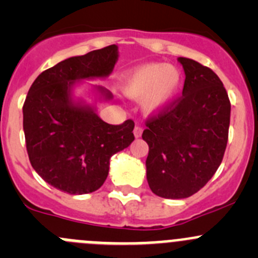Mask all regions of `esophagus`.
Returning a JSON list of instances; mask_svg holds the SVG:
<instances>
[{"label": "esophagus", "instance_id": "obj_1", "mask_svg": "<svg viewBox=\"0 0 258 258\" xmlns=\"http://www.w3.org/2000/svg\"><path fill=\"white\" fill-rule=\"evenodd\" d=\"M142 131H144V128H142L141 126H139V124H137V126L135 127V130H134L135 137H136V139H139V137L142 135Z\"/></svg>", "mask_w": 258, "mask_h": 258}]
</instances>
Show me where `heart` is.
<instances>
[{
    "mask_svg": "<svg viewBox=\"0 0 258 258\" xmlns=\"http://www.w3.org/2000/svg\"><path fill=\"white\" fill-rule=\"evenodd\" d=\"M182 85L181 71L173 64L147 63L127 72L121 90L128 97L139 100L146 112L162 110L177 96Z\"/></svg>",
    "mask_w": 258,
    "mask_h": 258,
    "instance_id": "b5f03b06",
    "label": "heart"
}]
</instances>
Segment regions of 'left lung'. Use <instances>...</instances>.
I'll use <instances>...</instances> for the list:
<instances>
[{
	"label": "left lung",
	"mask_w": 258,
	"mask_h": 258,
	"mask_svg": "<svg viewBox=\"0 0 258 258\" xmlns=\"http://www.w3.org/2000/svg\"><path fill=\"white\" fill-rule=\"evenodd\" d=\"M184 70L182 95L146 119L142 139L151 191L163 199H186L212 178L228 140L231 103L217 75L179 57Z\"/></svg>",
	"instance_id": "1"
}]
</instances>
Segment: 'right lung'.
I'll list each match as a JSON object with an SVG mask.
<instances>
[{"label": "right lung", "instance_id": "1", "mask_svg": "<svg viewBox=\"0 0 258 258\" xmlns=\"http://www.w3.org/2000/svg\"><path fill=\"white\" fill-rule=\"evenodd\" d=\"M117 46L70 57L38 75L23 103L26 148L33 170L48 184L70 195L100 188L110 158L135 140V122L110 124L90 106L75 105L71 90L83 79H102L117 62ZM106 100L112 95L97 87Z\"/></svg>", "mask_w": 258, "mask_h": 258}]
</instances>
